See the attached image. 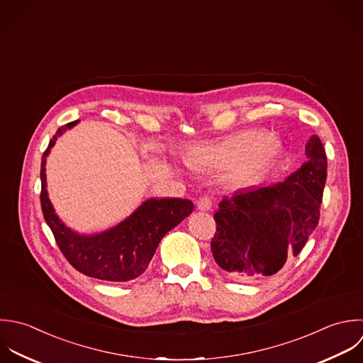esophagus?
I'll use <instances>...</instances> for the list:
<instances>
[{
    "mask_svg": "<svg viewBox=\"0 0 363 363\" xmlns=\"http://www.w3.org/2000/svg\"><path fill=\"white\" fill-rule=\"evenodd\" d=\"M213 205V201L209 195H203L198 199V209L199 211H211Z\"/></svg>",
    "mask_w": 363,
    "mask_h": 363,
    "instance_id": "34e87169",
    "label": "esophagus"
}]
</instances>
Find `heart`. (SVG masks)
<instances>
[{"label": "heart", "instance_id": "obj_1", "mask_svg": "<svg viewBox=\"0 0 363 363\" xmlns=\"http://www.w3.org/2000/svg\"><path fill=\"white\" fill-rule=\"evenodd\" d=\"M277 151V144L263 131H242L199 148L194 161L211 168L233 167L236 179L245 181L262 171Z\"/></svg>", "mask_w": 363, "mask_h": 363}]
</instances>
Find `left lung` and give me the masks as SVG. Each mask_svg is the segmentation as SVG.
Returning a JSON list of instances; mask_svg holds the SVG:
<instances>
[{"mask_svg":"<svg viewBox=\"0 0 363 363\" xmlns=\"http://www.w3.org/2000/svg\"><path fill=\"white\" fill-rule=\"evenodd\" d=\"M307 162L286 181L236 191L215 213V262L236 280L276 274L297 256L317 228L327 181V154L318 135L306 145Z\"/></svg>","mask_w":363,"mask_h":363,"instance_id":"8db88e82","label":"left lung"}]
</instances>
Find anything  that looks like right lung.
Masks as SVG:
<instances>
[{"label": "right lung", "mask_w": 363, "mask_h": 363, "mask_svg": "<svg viewBox=\"0 0 363 363\" xmlns=\"http://www.w3.org/2000/svg\"><path fill=\"white\" fill-rule=\"evenodd\" d=\"M76 123L77 120L57 128L42 155L40 206L43 218L53 233L59 250L73 269L84 276L104 281L121 283L134 280L147 270L165 233L189 216L194 203L186 199H150L128 219L100 235L82 236L67 229L57 219L48 199L45 158L57 135Z\"/></svg>", "instance_id": "right-lung-1"}]
</instances>
